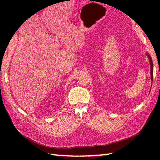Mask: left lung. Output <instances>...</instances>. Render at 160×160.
I'll return each instance as SVG.
<instances>
[{
  "instance_id": "obj_1",
  "label": "left lung",
  "mask_w": 160,
  "mask_h": 160,
  "mask_svg": "<svg viewBox=\"0 0 160 160\" xmlns=\"http://www.w3.org/2000/svg\"><path fill=\"white\" fill-rule=\"evenodd\" d=\"M147 56L149 58V60H150V64H151V80L152 81V76H153V66H152V62L151 60V57L149 56L148 54H147Z\"/></svg>"
}]
</instances>
